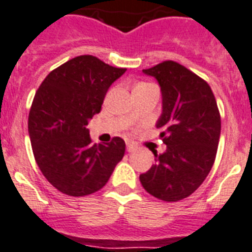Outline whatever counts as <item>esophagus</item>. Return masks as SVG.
I'll return each instance as SVG.
<instances>
[{
	"mask_svg": "<svg viewBox=\"0 0 252 252\" xmlns=\"http://www.w3.org/2000/svg\"><path fill=\"white\" fill-rule=\"evenodd\" d=\"M134 150H137L136 145H133L132 142H126V151H128V153H132V151Z\"/></svg>",
	"mask_w": 252,
	"mask_h": 252,
	"instance_id": "obj_1",
	"label": "esophagus"
}]
</instances>
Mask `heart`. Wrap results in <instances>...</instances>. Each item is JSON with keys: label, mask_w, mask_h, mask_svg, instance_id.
<instances>
[{"label": "heart", "mask_w": 252, "mask_h": 252, "mask_svg": "<svg viewBox=\"0 0 252 252\" xmlns=\"http://www.w3.org/2000/svg\"><path fill=\"white\" fill-rule=\"evenodd\" d=\"M149 84H145V83H141V84H137L136 87H134V89H137V88H144V87H147Z\"/></svg>", "instance_id": "heart-1"}]
</instances>
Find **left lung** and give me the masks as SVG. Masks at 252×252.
<instances>
[{"instance_id":"1","label":"left lung","mask_w":252,"mask_h":252,"mask_svg":"<svg viewBox=\"0 0 252 252\" xmlns=\"http://www.w3.org/2000/svg\"><path fill=\"white\" fill-rule=\"evenodd\" d=\"M157 79L161 92V115L157 128L167 149L140 181L147 193L165 202L189 197L214 165L221 119L211 88L173 61L142 69Z\"/></svg>"}]
</instances>
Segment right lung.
<instances>
[{
  "mask_svg": "<svg viewBox=\"0 0 252 252\" xmlns=\"http://www.w3.org/2000/svg\"><path fill=\"white\" fill-rule=\"evenodd\" d=\"M126 71L80 55L52 71L36 92L28 118L32 150L45 179L59 191L72 197L95 193L124 157V140L93 145L87 126Z\"/></svg>",
  "mask_w": 252,
  "mask_h": 252,
  "instance_id": "obj_1",
  "label": "right lung"
}]
</instances>
